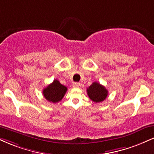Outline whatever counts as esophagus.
<instances>
[{
  "instance_id": "esophagus-1",
  "label": "esophagus",
  "mask_w": 154,
  "mask_h": 154,
  "mask_svg": "<svg viewBox=\"0 0 154 154\" xmlns=\"http://www.w3.org/2000/svg\"><path fill=\"white\" fill-rule=\"evenodd\" d=\"M80 83H79V82H75V83H73V85H72V86L74 87V88H79V86H80Z\"/></svg>"
}]
</instances>
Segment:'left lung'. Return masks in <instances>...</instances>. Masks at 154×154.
I'll use <instances>...</instances> for the list:
<instances>
[{
	"instance_id": "8db88e82",
	"label": "left lung",
	"mask_w": 154,
	"mask_h": 154,
	"mask_svg": "<svg viewBox=\"0 0 154 154\" xmlns=\"http://www.w3.org/2000/svg\"><path fill=\"white\" fill-rule=\"evenodd\" d=\"M90 99L95 103H101L106 99L108 91L103 85L97 82H93L87 89Z\"/></svg>"
}]
</instances>
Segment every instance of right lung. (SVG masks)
<instances>
[{"label":"right lung","mask_w":154,"mask_h":154,"mask_svg":"<svg viewBox=\"0 0 154 154\" xmlns=\"http://www.w3.org/2000/svg\"><path fill=\"white\" fill-rule=\"evenodd\" d=\"M66 90L67 88L66 86L61 84L57 79H54L52 83L44 89L43 95L47 100L56 103L62 100Z\"/></svg>","instance_id":"obj_1"}]
</instances>
